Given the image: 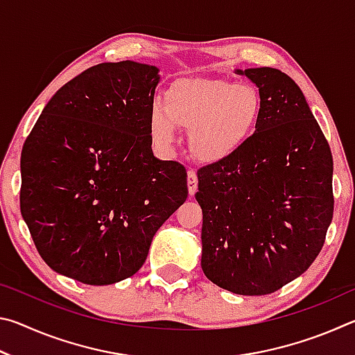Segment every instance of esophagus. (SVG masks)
<instances>
[{
    "mask_svg": "<svg viewBox=\"0 0 355 355\" xmlns=\"http://www.w3.org/2000/svg\"><path fill=\"white\" fill-rule=\"evenodd\" d=\"M188 189H189L191 196H194L197 192V173H196V171L188 172Z\"/></svg>",
    "mask_w": 355,
    "mask_h": 355,
    "instance_id": "esophagus-1",
    "label": "esophagus"
}]
</instances>
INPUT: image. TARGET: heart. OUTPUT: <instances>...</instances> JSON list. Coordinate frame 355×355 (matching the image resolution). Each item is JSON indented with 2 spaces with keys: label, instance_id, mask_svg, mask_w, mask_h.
I'll use <instances>...</instances> for the list:
<instances>
[{
  "label": "heart",
  "instance_id": "1",
  "mask_svg": "<svg viewBox=\"0 0 355 355\" xmlns=\"http://www.w3.org/2000/svg\"><path fill=\"white\" fill-rule=\"evenodd\" d=\"M260 116V97L249 84L213 78H184L167 89L164 101L155 100L148 133L156 147L175 144L180 127L191 128L189 144L205 163L230 158L248 141Z\"/></svg>",
  "mask_w": 355,
  "mask_h": 355
}]
</instances>
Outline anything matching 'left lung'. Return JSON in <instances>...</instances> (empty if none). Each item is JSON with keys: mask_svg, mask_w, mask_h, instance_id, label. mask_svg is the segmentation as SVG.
<instances>
[{"mask_svg": "<svg viewBox=\"0 0 355 355\" xmlns=\"http://www.w3.org/2000/svg\"><path fill=\"white\" fill-rule=\"evenodd\" d=\"M257 84L255 133L200 167L202 269L224 290L263 296L307 271L334 216V159L299 86L277 69L238 70Z\"/></svg>", "mask_w": 355, "mask_h": 355, "instance_id": "8db88e82", "label": "left lung"}]
</instances>
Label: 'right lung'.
Returning <instances> with one entry per match:
<instances>
[{"label":"right lung","mask_w":355,"mask_h":355,"mask_svg":"<svg viewBox=\"0 0 355 355\" xmlns=\"http://www.w3.org/2000/svg\"><path fill=\"white\" fill-rule=\"evenodd\" d=\"M158 81L153 65H94L53 95L26 137L20 211L56 272L86 285L131 277L188 197L184 166L152 152Z\"/></svg>","instance_id":"1"}]
</instances>
